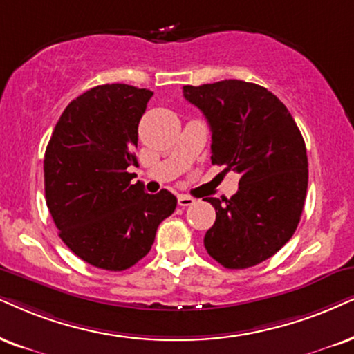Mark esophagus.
Here are the masks:
<instances>
[{
    "instance_id": "esophagus-1",
    "label": "esophagus",
    "mask_w": 354,
    "mask_h": 354,
    "mask_svg": "<svg viewBox=\"0 0 354 354\" xmlns=\"http://www.w3.org/2000/svg\"><path fill=\"white\" fill-rule=\"evenodd\" d=\"M178 204H180L181 207H187V205L194 204V199L189 198V196L181 194V196H178Z\"/></svg>"
}]
</instances>
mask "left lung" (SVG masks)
Instances as JSON below:
<instances>
[{
	"label": "left lung",
	"instance_id": "left-lung-1",
	"mask_svg": "<svg viewBox=\"0 0 354 354\" xmlns=\"http://www.w3.org/2000/svg\"><path fill=\"white\" fill-rule=\"evenodd\" d=\"M212 132V165L240 174L230 199L205 198L216 222L207 253L229 270L271 258L294 235L307 194V150L296 120L266 88L241 80L183 86Z\"/></svg>",
	"mask_w": 354,
	"mask_h": 354
}]
</instances>
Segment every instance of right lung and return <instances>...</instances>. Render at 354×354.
<instances>
[{
  "label": "right lung",
  "instance_id": "obj_1",
  "mask_svg": "<svg viewBox=\"0 0 354 354\" xmlns=\"http://www.w3.org/2000/svg\"><path fill=\"white\" fill-rule=\"evenodd\" d=\"M151 96L150 89L122 83L88 89L65 107L47 145L44 183L58 236L101 270L136 265L176 209L171 192L149 194L129 173Z\"/></svg>",
  "mask_w": 354,
  "mask_h": 354
}]
</instances>
